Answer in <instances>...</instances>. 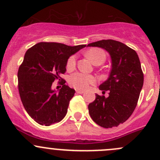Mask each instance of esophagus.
Here are the masks:
<instances>
[{"mask_svg": "<svg viewBox=\"0 0 160 160\" xmlns=\"http://www.w3.org/2000/svg\"><path fill=\"white\" fill-rule=\"evenodd\" d=\"M76 92L78 93V94H82V93H84V91H83V90L77 89V90H76Z\"/></svg>", "mask_w": 160, "mask_h": 160, "instance_id": "34e87169", "label": "esophagus"}]
</instances>
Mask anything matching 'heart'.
Segmentation results:
<instances>
[{"label": "heart", "instance_id": "obj_1", "mask_svg": "<svg viewBox=\"0 0 160 160\" xmlns=\"http://www.w3.org/2000/svg\"><path fill=\"white\" fill-rule=\"evenodd\" d=\"M86 56L91 60L93 64H96L97 61H102L103 63L106 59V54L103 50L98 48H93L88 50L86 53ZM75 65H76V57H70L67 61L68 70H73L75 68ZM68 82L74 88L83 90L88 88V85L91 84H94L96 82V78L92 75H87L82 72H75L70 75Z\"/></svg>", "mask_w": 160, "mask_h": 160}]
</instances>
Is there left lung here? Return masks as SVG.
<instances>
[{"mask_svg": "<svg viewBox=\"0 0 160 160\" xmlns=\"http://www.w3.org/2000/svg\"><path fill=\"white\" fill-rule=\"evenodd\" d=\"M87 47L103 49L111 59L108 78L99 86L102 93L108 91L109 96L96 94V99L88 104V113L100 127H118L132 114L143 86L144 75L138 56L127 45L113 39H102Z\"/></svg>", "mask_w": 160, "mask_h": 160, "instance_id": "1", "label": "left lung"}]
</instances>
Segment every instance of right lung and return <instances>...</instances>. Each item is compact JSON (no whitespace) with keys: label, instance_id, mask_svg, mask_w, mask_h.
Wrapping results in <instances>:
<instances>
[{"label":"right lung","instance_id":"add662e5","mask_svg":"<svg viewBox=\"0 0 160 160\" xmlns=\"http://www.w3.org/2000/svg\"><path fill=\"white\" fill-rule=\"evenodd\" d=\"M86 45L70 47L58 42H39L25 53L18 68V91L28 114L40 125L50 126L64 119L75 90L65 85L55 90L52 84L61 80L68 58Z\"/></svg>","mask_w":160,"mask_h":160}]
</instances>
